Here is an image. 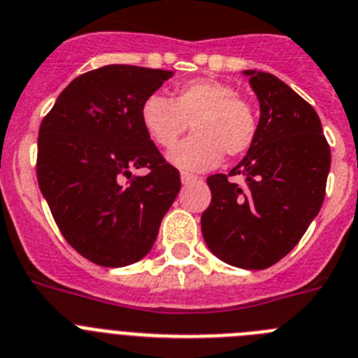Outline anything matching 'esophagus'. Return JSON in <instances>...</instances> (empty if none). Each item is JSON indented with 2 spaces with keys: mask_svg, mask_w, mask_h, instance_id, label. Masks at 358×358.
Listing matches in <instances>:
<instances>
[{
  "mask_svg": "<svg viewBox=\"0 0 358 358\" xmlns=\"http://www.w3.org/2000/svg\"><path fill=\"white\" fill-rule=\"evenodd\" d=\"M180 178H182V183L183 185H189V183H194V182H198V176H194V175H191V173H182V176H180Z\"/></svg>",
  "mask_w": 358,
  "mask_h": 358,
  "instance_id": "34e87169",
  "label": "esophagus"
}]
</instances>
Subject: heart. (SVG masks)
<instances>
[{"mask_svg": "<svg viewBox=\"0 0 358 358\" xmlns=\"http://www.w3.org/2000/svg\"><path fill=\"white\" fill-rule=\"evenodd\" d=\"M189 124L194 135L169 155V160L185 171L213 169L223 153H247L257 136L254 106L223 80H189L171 92L169 101L149 95L142 102L141 126L157 148H175Z\"/></svg>", "mask_w": 358, "mask_h": 358, "instance_id": "obj_1", "label": "heart"}]
</instances>
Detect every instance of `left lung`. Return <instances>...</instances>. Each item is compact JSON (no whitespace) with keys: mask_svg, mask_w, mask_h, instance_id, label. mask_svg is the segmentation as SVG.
Listing matches in <instances>:
<instances>
[{"mask_svg":"<svg viewBox=\"0 0 358 358\" xmlns=\"http://www.w3.org/2000/svg\"><path fill=\"white\" fill-rule=\"evenodd\" d=\"M259 101L257 136L229 175L207 178L201 214L210 252L238 268L263 270L287 256L321 210L331 164L319 115L272 73L245 70ZM241 174L245 187L228 182Z\"/></svg>","mask_w":358,"mask_h":358,"instance_id":"obj_1","label":"left lung"}]
</instances>
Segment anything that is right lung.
Segmentation results:
<instances>
[{"mask_svg": "<svg viewBox=\"0 0 358 358\" xmlns=\"http://www.w3.org/2000/svg\"><path fill=\"white\" fill-rule=\"evenodd\" d=\"M169 77L129 64L83 73L39 127V189L64 239L95 265L141 261L182 187L141 126L142 102ZM142 166L148 175L133 177Z\"/></svg>", "mask_w": 358, "mask_h": 358, "instance_id": "right-lung-1", "label": "right lung"}]
</instances>
